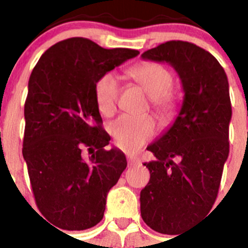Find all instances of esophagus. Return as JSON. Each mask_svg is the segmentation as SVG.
<instances>
[{"instance_id":"1","label":"esophagus","mask_w":248,"mask_h":248,"mask_svg":"<svg viewBox=\"0 0 248 248\" xmlns=\"http://www.w3.org/2000/svg\"><path fill=\"white\" fill-rule=\"evenodd\" d=\"M127 162H128V166H137V164L140 163V158L136 157V155H129V157L127 158Z\"/></svg>"}]
</instances>
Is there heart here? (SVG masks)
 <instances>
[{
	"label": "heart",
	"instance_id": "1",
	"mask_svg": "<svg viewBox=\"0 0 248 248\" xmlns=\"http://www.w3.org/2000/svg\"><path fill=\"white\" fill-rule=\"evenodd\" d=\"M129 77L140 84L151 96L152 106L163 119H169L177 111V104L170 89L174 77L166 66L157 63H140L128 70ZM120 93L119 75L108 71L97 79L93 95L99 111L110 116L115 112ZM115 143L126 152H135L151 140L155 133V122L151 116L124 115L111 124Z\"/></svg>",
	"mask_w": 248,
	"mask_h": 248
}]
</instances>
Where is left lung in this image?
Masks as SVG:
<instances>
[{
    "label": "left lung",
    "instance_id": "8db88e82",
    "mask_svg": "<svg viewBox=\"0 0 248 248\" xmlns=\"http://www.w3.org/2000/svg\"><path fill=\"white\" fill-rule=\"evenodd\" d=\"M168 63L182 80L184 99L168 131L147 147L155 160L140 191V215L157 232L177 235L211 210L229 157L231 101L224 68L205 49L170 41L142 54Z\"/></svg>",
    "mask_w": 248,
    "mask_h": 248
}]
</instances>
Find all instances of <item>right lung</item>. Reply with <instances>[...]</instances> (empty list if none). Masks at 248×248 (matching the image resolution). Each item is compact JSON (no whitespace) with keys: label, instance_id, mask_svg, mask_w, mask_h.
Returning a JSON list of instances; mask_svg holds the SVG:
<instances>
[{"label":"right lung","instance_id":"obj_1","mask_svg":"<svg viewBox=\"0 0 248 248\" xmlns=\"http://www.w3.org/2000/svg\"><path fill=\"white\" fill-rule=\"evenodd\" d=\"M138 54L69 38L50 46L31 74L22 153L38 209L60 229L99 224L108 193L126 169L124 152L105 148L111 138L93 88L102 74Z\"/></svg>","mask_w":248,"mask_h":248}]
</instances>
